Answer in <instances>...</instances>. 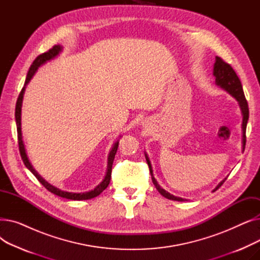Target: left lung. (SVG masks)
Here are the masks:
<instances>
[{"label": "left lung", "mask_w": 260, "mask_h": 260, "mask_svg": "<svg viewBox=\"0 0 260 260\" xmlns=\"http://www.w3.org/2000/svg\"><path fill=\"white\" fill-rule=\"evenodd\" d=\"M213 75L215 77V83L218 86H220L222 89L226 90L231 95H233V97L239 103L241 113H242V149L244 151V146H245V131H247V123H248V120H249V105H248L247 99H245V97H244L241 82H240L238 76L236 75L235 71L233 70V67H232L229 63L224 62L220 57H216V61H215V64H214ZM145 159H146V162H147L148 168H149V173H151L153 183L156 186L158 192L163 197H166V198H168L170 200L184 201L183 198L176 197V196L170 194L169 192H167L166 189H163L158 184V182L156 181L155 177H154V174H153V169H152L151 161H149V159H148L146 154H145ZM225 180H226V178H224L219 184H218L213 189V192H215L216 189L219 188L223 184V182Z\"/></svg>", "instance_id": "left-lung-1"}]
</instances>
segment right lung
I'll return each mask as SVG.
<instances>
[{
	"instance_id": "add662e5",
	"label": "right lung",
	"mask_w": 260,
	"mask_h": 260,
	"mask_svg": "<svg viewBox=\"0 0 260 260\" xmlns=\"http://www.w3.org/2000/svg\"><path fill=\"white\" fill-rule=\"evenodd\" d=\"M62 46L60 45H54L51 49H49L47 52H44L42 54H40L36 58V60L32 62L28 74H27L26 80H25V84L24 87L22 88L20 94H19V98L17 100V105H16V122H17V131H18V142H19V149H20V154L22 157V160L24 162L25 167L28 169L35 176L36 178L42 183V185L48 189L50 193L57 195L59 197L62 198H66V199H71V200H87V199H91L93 197H97L98 195H100L103 190L108 186L109 181H111V175H112V167H113V162L115 159V155L117 153V149H118V145H119V140L113 145L111 152L108 154V158H107V170H106V175L104 177L103 181L95 186L93 189L89 190V192H85V193H71V192H65V190H61L57 187H54L53 185H51L50 183H48L47 181H45L42 177H41L38 172L32 168L31 163L29 162L28 157H27L26 154V149L24 146V142H23V137H22V131H21V111H22V102H23V95H24V91H25V87L26 85L29 83V81L31 80V78L34 77V75L36 74V72L38 71V68L45 64L47 61L52 60L53 58H56L58 54L62 51Z\"/></svg>"
}]
</instances>
